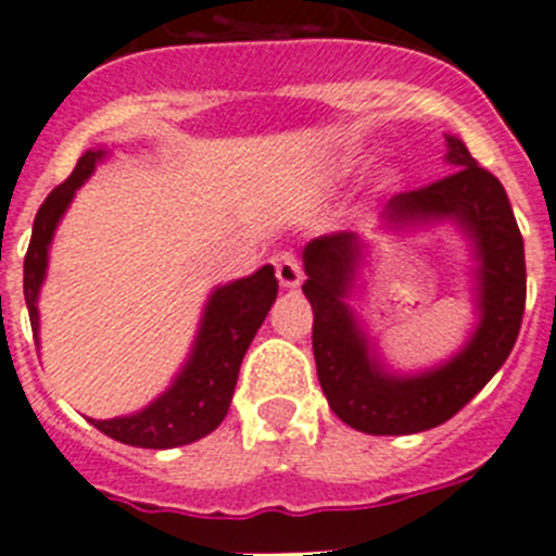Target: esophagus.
I'll use <instances>...</instances> for the list:
<instances>
[{
	"label": "esophagus",
	"instance_id": "34e87169",
	"mask_svg": "<svg viewBox=\"0 0 556 556\" xmlns=\"http://www.w3.org/2000/svg\"><path fill=\"white\" fill-rule=\"evenodd\" d=\"M275 275H278V283L281 287H301L303 281V264L301 258L294 253H289V250H281V253L275 255Z\"/></svg>",
	"mask_w": 556,
	"mask_h": 556
}]
</instances>
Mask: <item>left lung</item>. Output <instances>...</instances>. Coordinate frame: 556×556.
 Instances as JSON below:
<instances>
[{"instance_id":"8db88e82","label":"left lung","mask_w":556,"mask_h":556,"mask_svg":"<svg viewBox=\"0 0 556 556\" xmlns=\"http://www.w3.org/2000/svg\"><path fill=\"white\" fill-rule=\"evenodd\" d=\"M448 164L451 175L401 191L384 208V219L395 225L456 219L473 242L481 323L448 365L401 378L370 358L365 333L345 303L362 264L356 233L317 236L303 250L317 378L333 415L365 434H417L451 420L498 372L518 339L527 308V258L507 191L454 136H448Z\"/></svg>"}]
</instances>
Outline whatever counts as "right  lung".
<instances>
[{
    "label": "right lung",
    "instance_id": "add662e5",
    "mask_svg": "<svg viewBox=\"0 0 556 556\" xmlns=\"http://www.w3.org/2000/svg\"><path fill=\"white\" fill-rule=\"evenodd\" d=\"M100 159L102 150H88L77 161L75 172L49 191V198L36 214L33 239L24 255V301H27L33 337H38L36 301L43 273H47L49 242H52L55 225ZM275 294H278V281L269 264L250 278L219 287L205 306L198 342L178 381L139 415L91 420V424L102 434L125 445H136V448H178V445H189L211 434L228 415L242 358L255 331L262 328L269 306L275 303Z\"/></svg>",
    "mask_w": 556,
    "mask_h": 556
}]
</instances>
